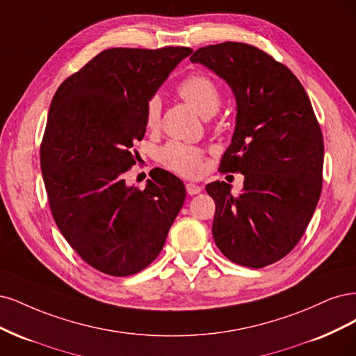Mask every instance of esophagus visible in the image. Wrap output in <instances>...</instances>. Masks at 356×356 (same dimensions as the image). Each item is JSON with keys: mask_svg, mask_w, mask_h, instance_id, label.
Wrapping results in <instances>:
<instances>
[{"mask_svg": "<svg viewBox=\"0 0 356 356\" xmlns=\"http://www.w3.org/2000/svg\"><path fill=\"white\" fill-rule=\"evenodd\" d=\"M201 191H202V188L200 185H195V183H188V185H186V192L189 195H197Z\"/></svg>", "mask_w": 356, "mask_h": 356, "instance_id": "esophagus-1", "label": "esophagus"}]
</instances>
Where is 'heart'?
<instances>
[{"label":"heart","instance_id":"1","mask_svg":"<svg viewBox=\"0 0 356 356\" xmlns=\"http://www.w3.org/2000/svg\"><path fill=\"white\" fill-rule=\"evenodd\" d=\"M183 100L197 109L202 117H211L217 112L222 102L220 88L209 75L197 72L186 76L177 87ZM161 118V100L152 96L146 102L145 121L147 129H156ZM158 158L163 165L176 171V173L195 177L202 171V151L181 142H168L159 149Z\"/></svg>","mask_w":356,"mask_h":356}]
</instances>
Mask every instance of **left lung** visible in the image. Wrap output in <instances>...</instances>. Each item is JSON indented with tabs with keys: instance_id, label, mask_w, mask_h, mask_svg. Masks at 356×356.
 I'll list each match as a JSON object with an SVG mask.
<instances>
[{
	"instance_id": "obj_1",
	"label": "left lung",
	"mask_w": 356,
	"mask_h": 356,
	"mask_svg": "<svg viewBox=\"0 0 356 356\" xmlns=\"http://www.w3.org/2000/svg\"><path fill=\"white\" fill-rule=\"evenodd\" d=\"M191 62L207 66L234 91L236 124L222 173L244 175V188L213 181V238L236 265L265 268L285 257L311 222L323 189L324 140L303 86L254 45L201 47Z\"/></svg>"
}]
</instances>
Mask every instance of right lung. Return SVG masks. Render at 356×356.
Instances as JSON below:
<instances>
[{"mask_svg":"<svg viewBox=\"0 0 356 356\" xmlns=\"http://www.w3.org/2000/svg\"><path fill=\"white\" fill-rule=\"evenodd\" d=\"M189 47L108 49L67 76L51 100L40 147L53 219L91 268L129 277L156 259L185 202L183 181L152 170L129 186L145 111Z\"/></svg>","mask_w":356,"mask_h":356,"instance_id":"obj_1","label":"right lung"}]
</instances>
